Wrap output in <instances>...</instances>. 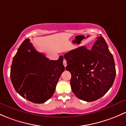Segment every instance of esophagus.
Here are the masks:
<instances>
[{
  "instance_id": "obj_1",
  "label": "esophagus",
  "mask_w": 126,
  "mask_h": 126,
  "mask_svg": "<svg viewBox=\"0 0 126 126\" xmlns=\"http://www.w3.org/2000/svg\"><path fill=\"white\" fill-rule=\"evenodd\" d=\"M63 65H64L65 67L66 66H67V61H66L65 59H63Z\"/></svg>"
}]
</instances>
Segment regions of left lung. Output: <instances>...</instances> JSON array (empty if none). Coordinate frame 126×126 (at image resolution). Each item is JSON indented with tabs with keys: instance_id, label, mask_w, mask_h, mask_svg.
Returning <instances> with one entry per match:
<instances>
[{
	"instance_id": "obj_1",
	"label": "left lung",
	"mask_w": 126,
	"mask_h": 126,
	"mask_svg": "<svg viewBox=\"0 0 126 126\" xmlns=\"http://www.w3.org/2000/svg\"><path fill=\"white\" fill-rule=\"evenodd\" d=\"M90 50L80 47L64 54L66 70L70 72L72 90L77 98L92 102L103 96L113 84L115 62L102 36Z\"/></svg>"
}]
</instances>
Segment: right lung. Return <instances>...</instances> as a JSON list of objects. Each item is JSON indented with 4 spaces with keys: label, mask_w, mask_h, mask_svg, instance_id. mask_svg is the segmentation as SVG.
Wrapping results in <instances>:
<instances>
[{
    "label": "right lung",
    "mask_w": 126,
    "mask_h": 126,
    "mask_svg": "<svg viewBox=\"0 0 126 126\" xmlns=\"http://www.w3.org/2000/svg\"><path fill=\"white\" fill-rule=\"evenodd\" d=\"M63 58L49 60L36 51L29 39L20 45L14 56L10 78L16 91L34 103L41 104L53 96L57 83L64 71Z\"/></svg>",
    "instance_id": "1"
}]
</instances>
